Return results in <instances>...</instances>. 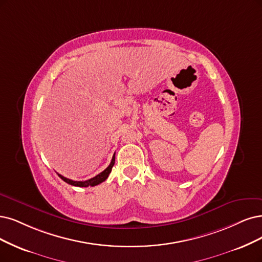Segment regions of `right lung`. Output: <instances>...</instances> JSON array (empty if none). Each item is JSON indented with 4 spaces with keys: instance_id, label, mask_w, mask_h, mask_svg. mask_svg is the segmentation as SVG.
Instances as JSON below:
<instances>
[{
    "instance_id": "obj_1",
    "label": "right lung",
    "mask_w": 262,
    "mask_h": 262,
    "mask_svg": "<svg viewBox=\"0 0 262 262\" xmlns=\"http://www.w3.org/2000/svg\"><path fill=\"white\" fill-rule=\"evenodd\" d=\"M114 162H115V153H114V156H113V158H112V161H111L110 165H109L108 167H106L103 171H101L100 173H98V175H97V176H95L94 178H91V179H89V180H85V181H75V180L68 179V178H66V177L61 176L60 173H58V176H59V177H60L64 182L69 183V185H71V186L82 187V188H86V187H95V186H97V185H99V183L103 182L106 178L109 177L110 172H111V170H112V167H113V165H114Z\"/></svg>"
}]
</instances>
